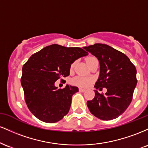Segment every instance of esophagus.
<instances>
[{
	"mask_svg": "<svg viewBox=\"0 0 148 148\" xmlns=\"http://www.w3.org/2000/svg\"><path fill=\"white\" fill-rule=\"evenodd\" d=\"M79 90L82 92H84L86 91V89H84V88H79Z\"/></svg>",
	"mask_w": 148,
	"mask_h": 148,
	"instance_id": "obj_1",
	"label": "esophagus"
}]
</instances>
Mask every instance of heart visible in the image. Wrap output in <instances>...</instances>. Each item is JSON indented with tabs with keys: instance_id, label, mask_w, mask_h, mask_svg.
<instances>
[{
	"instance_id": "heart-1",
	"label": "heart",
	"mask_w": 148,
	"mask_h": 148,
	"mask_svg": "<svg viewBox=\"0 0 148 148\" xmlns=\"http://www.w3.org/2000/svg\"><path fill=\"white\" fill-rule=\"evenodd\" d=\"M95 58H88L87 59V63H89L90 61L92 60V59H95ZM75 65V62H74L72 65H71V68H73ZM92 79H90V78H87V77H84V76H76V77L74 78V79L72 80V83L76 85V86H82V87H86L88 86V85L91 83Z\"/></svg>"
}]
</instances>
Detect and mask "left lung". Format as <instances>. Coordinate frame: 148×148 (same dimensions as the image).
I'll return each mask as SVG.
<instances>
[{
	"instance_id": "8db88e82",
	"label": "left lung",
	"mask_w": 148,
	"mask_h": 148,
	"mask_svg": "<svg viewBox=\"0 0 148 148\" xmlns=\"http://www.w3.org/2000/svg\"><path fill=\"white\" fill-rule=\"evenodd\" d=\"M84 49L99 62V76L95 88L107 89L104 95L95 90L94 99L87 101L88 108L100 120L117 118L125 111L132 100L137 84L135 66L123 53L107 45L97 43Z\"/></svg>"
}]
</instances>
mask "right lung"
<instances>
[{
    "label": "right lung",
    "mask_w": 148,
    "mask_h": 148,
    "mask_svg": "<svg viewBox=\"0 0 148 148\" xmlns=\"http://www.w3.org/2000/svg\"><path fill=\"white\" fill-rule=\"evenodd\" d=\"M88 54L79 47L55 44L33 54L23 64L21 83L25 101L37 118L54 123L68 113L72 95L79 88L67 84L63 89H58L55 82L69 76L71 64Z\"/></svg>",
    "instance_id": "right-lung-1"
}]
</instances>
